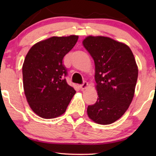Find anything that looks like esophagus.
Wrapping results in <instances>:
<instances>
[{
	"label": "esophagus",
	"mask_w": 156,
	"mask_h": 156,
	"mask_svg": "<svg viewBox=\"0 0 156 156\" xmlns=\"http://www.w3.org/2000/svg\"><path fill=\"white\" fill-rule=\"evenodd\" d=\"M87 86H88V83H87V82H84L82 84L80 85V89H82V90H83V89H86Z\"/></svg>",
	"instance_id": "1"
}]
</instances>
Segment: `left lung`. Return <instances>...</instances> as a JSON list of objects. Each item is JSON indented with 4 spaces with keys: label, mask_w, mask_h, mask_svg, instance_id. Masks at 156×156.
<instances>
[{
    "label": "left lung",
    "mask_w": 156,
    "mask_h": 156,
    "mask_svg": "<svg viewBox=\"0 0 156 156\" xmlns=\"http://www.w3.org/2000/svg\"><path fill=\"white\" fill-rule=\"evenodd\" d=\"M83 45L93 57L98 99L87 108L89 118L99 124L120 119L133 100L138 67L126 44L103 36H89Z\"/></svg>",
    "instance_id": "left-lung-1"
}]
</instances>
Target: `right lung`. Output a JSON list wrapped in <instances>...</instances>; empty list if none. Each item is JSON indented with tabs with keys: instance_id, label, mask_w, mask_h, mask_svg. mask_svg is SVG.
<instances>
[{
	"instance_id": "1",
	"label": "right lung",
	"mask_w": 156,
	"mask_h": 156,
	"mask_svg": "<svg viewBox=\"0 0 156 156\" xmlns=\"http://www.w3.org/2000/svg\"><path fill=\"white\" fill-rule=\"evenodd\" d=\"M77 35L52 37L32 47L23 65V87L32 110L44 119L65 112L76 91L67 84L63 58L77 42Z\"/></svg>"
}]
</instances>
